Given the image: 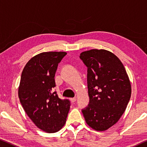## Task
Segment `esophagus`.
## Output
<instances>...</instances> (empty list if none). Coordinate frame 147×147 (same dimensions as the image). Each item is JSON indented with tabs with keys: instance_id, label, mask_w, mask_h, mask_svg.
Masks as SVG:
<instances>
[{
	"instance_id": "34e87169",
	"label": "esophagus",
	"mask_w": 147,
	"mask_h": 147,
	"mask_svg": "<svg viewBox=\"0 0 147 147\" xmlns=\"http://www.w3.org/2000/svg\"><path fill=\"white\" fill-rule=\"evenodd\" d=\"M69 100H70L71 102H75L76 101V98H69Z\"/></svg>"
}]
</instances>
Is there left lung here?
Listing matches in <instances>:
<instances>
[{"mask_svg":"<svg viewBox=\"0 0 147 147\" xmlns=\"http://www.w3.org/2000/svg\"><path fill=\"white\" fill-rule=\"evenodd\" d=\"M80 58L87 67L89 96L83 114L90 127L105 131L119 120L129 101L131 87L127 72L116 55L103 49L83 52Z\"/></svg>","mask_w":147,"mask_h":147,"instance_id":"8db88e82","label":"left lung"}]
</instances>
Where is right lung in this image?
Masks as SVG:
<instances>
[{
	"instance_id": "obj_1",
	"label": "right lung",
	"mask_w": 147,
	"mask_h": 147,
	"mask_svg": "<svg viewBox=\"0 0 147 147\" xmlns=\"http://www.w3.org/2000/svg\"><path fill=\"white\" fill-rule=\"evenodd\" d=\"M65 52H47L35 56L24 67L18 89L25 112L37 127L47 133L61 129L70 108L68 99H61L56 91L55 76Z\"/></svg>"
}]
</instances>
